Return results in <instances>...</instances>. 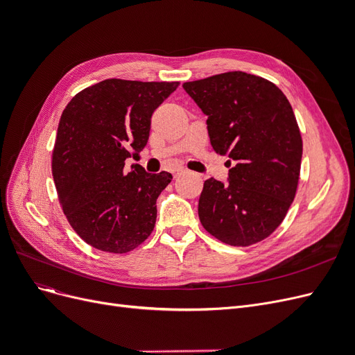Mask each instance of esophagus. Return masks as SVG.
Returning <instances> with one entry per match:
<instances>
[{
	"instance_id": "1",
	"label": "esophagus",
	"mask_w": 355,
	"mask_h": 355,
	"mask_svg": "<svg viewBox=\"0 0 355 355\" xmlns=\"http://www.w3.org/2000/svg\"><path fill=\"white\" fill-rule=\"evenodd\" d=\"M171 173H173V176H175V178H179L182 173H185V168L178 167V168H175L173 171H171Z\"/></svg>"
}]
</instances>
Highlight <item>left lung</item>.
Listing matches in <instances>:
<instances>
[{
    "mask_svg": "<svg viewBox=\"0 0 355 355\" xmlns=\"http://www.w3.org/2000/svg\"><path fill=\"white\" fill-rule=\"evenodd\" d=\"M184 89L207 115L214 151L235 163L228 184L204 182L201 225L231 245L262 241L286 218L299 182L302 137L292 105L275 84L241 71L189 81Z\"/></svg>",
    "mask_w": 355,
    "mask_h": 355,
    "instance_id": "1",
    "label": "left lung"
}]
</instances>
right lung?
Wrapping results in <instances>:
<instances>
[{
    "label": "right lung",
    "instance_id": "obj_1",
    "mask_svg": "<svg viewBox=\"0 0 355 355\" xmlns=\"http://www.w3.org/2000/svg\"><path fill=\"white\" fill-rule=\"evenodd\" d=\"M178 85L110 78L75 94L63 110L53 179L71 227L94 249L127 253L151 235L157 198L171 175L124 166L146 146L154 111Z\"/></svg>",
    "mask_w": 355,
    "mask_h": 355
}]
</instances>
